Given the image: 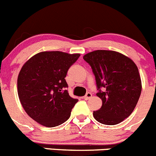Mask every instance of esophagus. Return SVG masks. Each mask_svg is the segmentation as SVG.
Instances as JSON below:
<instances>
[{
	"mask_svg": "<svg viewBox=\"0 0 156 156\" xmlns=\"http://www.w3.org/2000/svg\"><path fill=\"white\" fill-rule=\"evenodd\" d=\"M91 96H92V94H91L90 92H88L86 93V94H85L84 97H83V98H84L85 100H88L90 98H91Z\"/></svg>",
	"mask_w": 156,
	"mask_h": 156,
	"instance_id": "34e87169",
	"label": "esophagus"
}]
</instances>
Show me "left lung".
<instances>
[{"label":"left lung","mask_w":156,"mask_h":156,"mask_svg":"<svg viewBox=\"0 0 156 156\" xmlns=\"http://www.w3.org/2000/svg\"><path fill=\"white\" fill-rule=\"evenodd\" d=\"M83 59L91 66L102 100L94 118L104 125L114 126L127 119L137 105L142 82L137 66L130 58L113 51L90 52Z\"/></svg>","instance_id":"8db88e82"}]
</instances>
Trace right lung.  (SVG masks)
Returning <instances> with one entry per match:
<instances>
[{
    "label": "right lung",
    "mask_w": 156,
    "mask_h": 156,
    "mask_svg": "<svg viewBox=\"0 0 156 156\" xmlns=\"http://www.w3.org/2000/svg\"><path fill=\"white\" fill-rule=\"evenodd\" d=\"M79 54L44 51L30 58L17 78L19 99L27 114L46 127H55L66 122L78 102L66 88L65 77Z\"/></svg>",
    "instance_id": "1"
}]
</instances>
